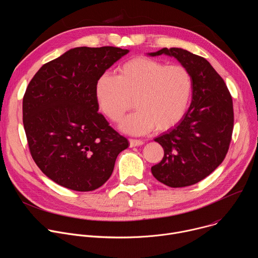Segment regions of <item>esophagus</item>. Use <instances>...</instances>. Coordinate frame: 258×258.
Instances as JSON below:
<instances>
[{
	"label": "esophagus",
	"instance_id": "1",
	"mask_svg": "<svg viewBox=\"0 0 258 258\" xmlns=\"http://www.w3.org/2000/svg\"><path fill=\"white\" fill-rule=\"evenodd\" d=\"M144 142L142 140H137V139H130V147H137V146H142Z\"/></svg>",
	"mask_w": 258,
	"mask_h": 258
}]
</instances>
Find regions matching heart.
Wrapping results in <instances>:
<instances>
[{
	"instance_id": "1",
	"label": "heart",
	"mask_w": 258,
	"mask_h": 258,
	"mask_svg": "<svg viewBox=\"0 0 258 258\" xmlns=\"http://www.w3.org/2000/svg\"><path fill=\"white\" fill-rule=\"evenodd\" d=\"M192 90L191 73L185 66L139 56L124 62L117 77L102 75L95 94L101 111L111 121H118L135 101L137 111L119 126L131 135H144L177 124L187 112Z\"/></svg>"
}]
</instances>
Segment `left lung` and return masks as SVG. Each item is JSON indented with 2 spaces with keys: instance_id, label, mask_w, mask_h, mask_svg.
<instances>
[{
  "instance_id": "left-lung-1",
  "label": "left lung",
  "mask_w": 258,
  "mask_h": 258,
  "mask_svg": "<svg viewBox=\"0 0 258 258\" xmlns=\"http://www.w3.org/2000/svg\"><path fill=\"white\" fill-rule=\"evenodd\" d=\"M162 54L176 58L191 73L192 102L179 123L154 140L162 146L164 156L151 171L168 187H187L224 161L234 127L233 100L226 83L205 58L180 48H163L149 55Z\"/></svg>"
}]
</instances>
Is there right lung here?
Masks as SVG:
<instances>
[{
  "label": "right lung",
  "instance_id": "obj_1",
  "mask_svg": "<svg viewBox=\"0 0 258 258\" xmlns=\"http://www.w3.org/2000/svg\"><path fill=\"white\" fill-rule=\"evenodd\" d=\"M128 50L80 47L44 64L23 96V125L39 168L67 189L88 192L112 174L127 140L98 112L97 80Z\"/></svg>",
  "mask_w": 258,
  "mask_h": 258
}]
</instances>
